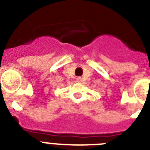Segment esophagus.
I'll list each match as a JSON object with an SVG mask.
<instances>
[{"label": "esophagus", "mask_w": 150, "mask_h": 150, "mask_svg": "<svg viewBox=\"0 0 150 150\" xmlns=\"http://www.w3.org/2000/svg\"><path fill=\"white\" fill-rule=\"evenodd\" d=\"M76 81L78 82H81V81H82V78H81V77H77Z\"/></svg>", "instance_id": "obj_1"}]
</instances>
